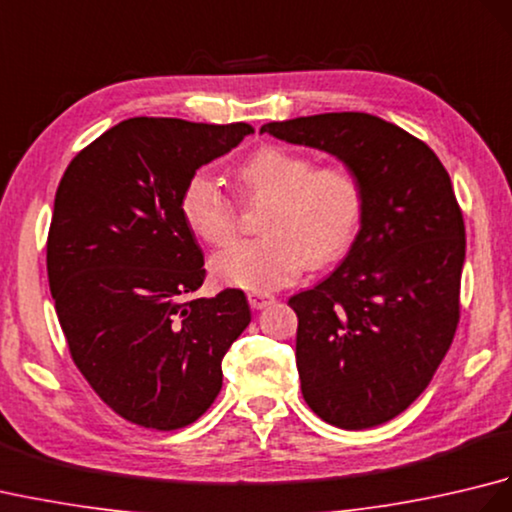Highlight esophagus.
I'll return each instance as SVG.
<instances>
[{
  "label": "esophagus",
  "instance_id": "esophagus-1",
  "mask_svg": "<svg viewBox=\"0 0 512 512\" xmlns=\"http://www.w3.org/2000/svg\"><path fill=\"white\" fill-rule=\"evenodd\" d=\"M248 303H250V308L262 310V308L273 306L275 297L268 295V292H248Z\"/></svg>",
  "mask_w": 512,
  "mask_h": 512
}]
</instances>
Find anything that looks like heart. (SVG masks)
<instances>
[{
  "mask_svg": "<svg viewBox=\"0 0 512 512\" xmlns=\"http://www.w3.org/2000/svg\"><path fill=\"white\" fill-rule=\"evenodd\" d=\"M239 191L248 204H264V237L237 242L211 259L222 284L270 292L295 281L303 268L336 262L361 228L365 189L358 173L343 165L314 167V160L286 147H262L237 169ZM184 222L202 242L224 246L239 231V206L206 173L182 191Z\"/></svg>",
  "mask_w": 512,
  "mask_h": 512,
  "instance_id": "obj_1",
  "label": "heart"
}]
</instances>
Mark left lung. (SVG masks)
<instances>
[{"label":"left lung","instance_id":"left-lung-1","mask_svg":"<svg viewBox=\"0 0 512 512\" xmlns=\"http://www.w3.org/2000/svg\"><path fill=\"white\" fill-rule=\"evenodd\" d=\"M264 132L334 154L363 182L350 253L288 306L308 407L334 427H376L427 389L458 330L466 233L451 178L427 143L372 114L301 116Z\"/></svg>","mask_w":512,"mask_h":512}]
</instances>
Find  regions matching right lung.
I'll list each match as a JSON object with an SVG mask.
<instances>
[{
    "label": "right lung",
    "mask_w": 512,
    "mask_h": 512,
    "mask_svg": "<svg viewBox=\"0 0 512 512\" xmlns=\"http://www.w3.org/2000/svg\"><path fill=\"white\" fill-rule=\"evenodd\" d=\"M253 134L136 116L65 169L46 244L50 292L74 365L118 416L173 431L222 389V358L250 323L246 295L193 299L204 255L180 198L206 162Z\"/></svg>",
    "instance_id": "1"
}]
</instances>
